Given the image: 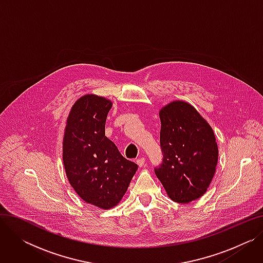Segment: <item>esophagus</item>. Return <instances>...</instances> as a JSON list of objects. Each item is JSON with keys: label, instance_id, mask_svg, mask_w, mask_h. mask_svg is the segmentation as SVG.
<instances>
[{"label": "esophagus", "instance_id": "1", "mask_svg": "<svg viewBox=\"0 0 263 263\" xmlns=\"http://www.w3.org/2000/svg\"><path fill=\"white\" fill-rule=\"evenodd\" d=\"M136 163H137V165H139L140 167L144 166V165H145V158H139V159L136 160Z\"/></svg>", "mask_w": 263, "mask_h": 263}]
</instances>
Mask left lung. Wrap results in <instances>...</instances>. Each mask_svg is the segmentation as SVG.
Masks as SVG:
<instances>
[{
	"label": "left lung",
	"mask_w": 263,
	"mask_h": 263,
	"mask_svg": "<svg viewBox=\"0 0 263 263\" xmlns=\"http://www.w3.org/2000/svg\"><path fill=\"white\" fill-rule=\"evenodd\" d=\"M163 163L156 175L170 198L189 203L201 197L214 177L218 148L214 132L190 103L175 100L160 112Z\"/></svg>",
	"instance_id": "1"
}]
</instances>
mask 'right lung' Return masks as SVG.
Segmentation results:
<instances>
[{
    "mask_svg": "<svg viewBox=\"0 0 263 263\" xmlns=\"http://www.w3.org/2000/svg\"><path fill=\"white\" fill-rule=\"evenodd\" d=\"M113 102L87 93L67 117L63 163L69 183L87 203L103 210L116 206L129 187L137 165L123 158L105 136V120Z\"/></svg>",
    "mask_w": 263,
    "mask_h": 263,
    "instance_id": "add662e5",
    "label": "right lung"
}]
</instances>
